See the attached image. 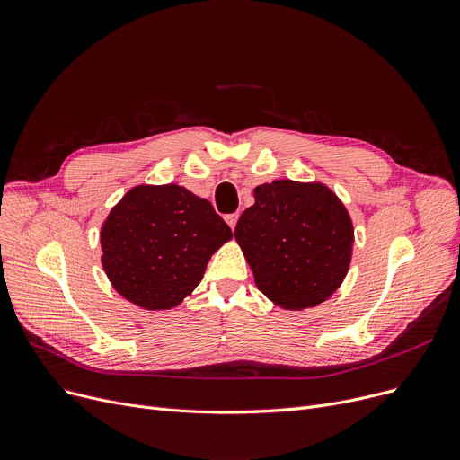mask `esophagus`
Listing matches in <instances>:
<instances>
[{
  "label": "esophagus",
  "instance_id": "esophagus-1",
  "mask_svg": "<svg viewBox=\"0 0 460 460\" xmlns=\"http://www.w3.org/2000/svg\"><path fill=\"white\" fill-rule=\"evenodd\" d=\"M226 222H227V226H229L231 229H234V227H236V222H238V212L227 214V216H226Z\"/></svg>",
  "mask_w": 460,
  "mask_h": 460
}]
</instances>
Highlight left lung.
Segmentation results:
<instances>
[{
    "label": "left lung",
    "instance_id": "1",
    "mask_svg": "<svg viewBox=\"0 0 460 460\" xmlns=\"http://www.w3.org/2000/svg\"><path fill=\"white\" fill-rule=\"evenodd\" d=\"M253 198L234 238L259 291L295 311L328 300L349 272L354 244L341 199L323 182L288 179L257 186Z\"/></svg>",
    "mask_w": 460,
    "mask_h": 460
}]
</instances>
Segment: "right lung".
<instances>
[{
	"label": "right lung",
	"instance_id": "right-lung-1",
	"mask_svg": "<svg viewBox=\"0 0 460 460\" xmlns=\"http://www.w3.org/2000/svg\"><path fill=\"white\" fill-rule=\"evenodd\" d=\"M233 238L212 205L179 184H137L101 227L102 269L137 307H177L203 279L210 257Z\"/></svg>",
	"mask_w": 460,
	"mask_h": 460
}]
</instances>
